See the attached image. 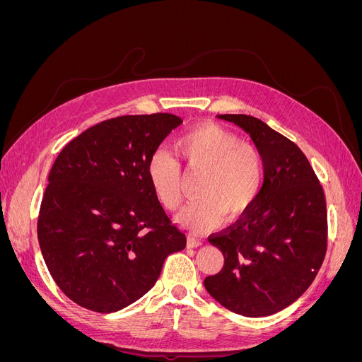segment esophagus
Segmentation results:
<instances>
[{"label":"esophagus","instance_id":"esophagus-1","mask_svg":"<svg viewBox=\"0 0 362 362\" xmlns=\"http://www.w3.org/2000/svg\"><path fill=\"white\" fill-rule=\"evenodd\" d=\"M201 245H202V242H201L199 238L192 237V235L187 238V246H189V247H198V246H201Z\"/></svg>","mask_w":362,"mask_h":362}]
</instances>
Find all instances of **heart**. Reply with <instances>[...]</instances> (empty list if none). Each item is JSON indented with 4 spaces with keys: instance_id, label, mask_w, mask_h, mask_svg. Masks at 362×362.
I'll return each mask as SVG.
<instances>
[{
    "instance_id": "b5f03b06",
    "label": "heart",
    "mask_w": 362,
    "mask_h": 362,
    "mask_svg": "<svg viewBox=\"0 0 362 362\" xmlns=\"http://www.w3.org/2000/svg\"><path fill=\"white\" fill-rule=\"evenodd\" d=\"M173 151L190 173L202 175L196 189L201 198L178 216L180 223L208 231L225 216L235 221L255 204L264 180V160L257 146L240 141L233 131L205 122L181 136ZM177 162L169 152L158 151L146 168L151 187L168 210H178L184 199Z\"/></svg>"
}]
</instances>
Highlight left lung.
Instances as JSON below:
<instances>
[{
    "mask_svg": "<svg viewBox=\"0 0 362 362\" xmlns=\"http://www.w3.org/2000/svg\"><path fill=\"white\" fill-rule=\"evenodd\" d=\"M217 117L254 140L264 160V182L246 214L208 237L225 262L204 286L235 314L272 315L299 299L322 267L327 247L325 192L308 158L290 139L254 116Z\"/></svg>",
    "mask_w": 362,
    "mask_h": 362,
    "instance_id": "8db88e82",
    "label": "left lung"
}]
</instances>
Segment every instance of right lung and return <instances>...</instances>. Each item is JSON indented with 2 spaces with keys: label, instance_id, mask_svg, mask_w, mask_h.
Here are the masks:
<instances>
[{
  "label": "right lung",
  "instance_id": "1",
  "mask_svg": "<svg viewBox=\"0 0 362 362\" xmlns=\"http://www.w3.org/2000/svg\"><path fill=\"white\" fill-rule=\"evenodd\" d=\"M182 119L127 115L86 129L54 161L37 218L43 259L83 308L115 313L146 294L185 247L151 187L148 163Z\"/></svg>",
  "mask_w": 362,
  "mask_h": 362
}]
</instances>
